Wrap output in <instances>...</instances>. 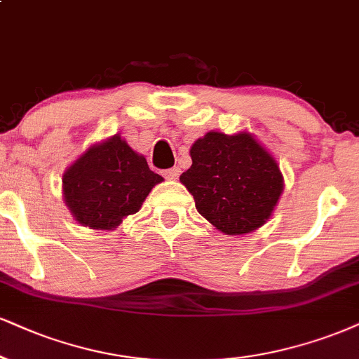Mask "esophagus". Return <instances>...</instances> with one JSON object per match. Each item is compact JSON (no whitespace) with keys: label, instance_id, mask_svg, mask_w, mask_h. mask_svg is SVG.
Returning <instances> with one entry per match:
<instances>
[{"label":"esophagus","instance_id":"34e87169","mask_svg":"<svg viewBox=\"0 0 359 359\" xmlns=\"http://www.w3.org/2000/svg\"><path fill=\"white\" fill-rule=\"evenodd\" d=\"M163 175H165L166 178H170V180H176L180 176V168L172 166V168H170V170H166L165 172H163Z\"/></svg>","mask_w":359,"mask_h":359}]
</instances>
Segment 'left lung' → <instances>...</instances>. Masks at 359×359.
I'll return each instance as SVG.
<instances>
[{
    "instance_id": "left-lung-1",
    "label": "left lung",
    "mask_w": 359,
    "mask_h": 359,
    "mask_svg": "<svg viewBox=\"0 0 359 359\" xmlns=\"http://www.w3.org/2000/svg\"><path fill=\"white\" fill-rule=\"evenodd\" d=\"M193 165L180 181L198 213L226 234H245L271 216L283 191L280 166L248 133H206L191 146Z\"/></svg>"
}]
</instances>
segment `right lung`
<instances>
[{
    "label": "right lung",
    "instance_id": "1",
    "mask_svg": "<svg viewBox=\"0 0 359 359\" xmlns=\"http://www.w3.org/2000/svg\"><path fill=\"white\" fill-rule=\"evenodd\" d=\"M163 178L119 136L91 146L63 176L65 201L78 223L113 229L140 210Z\"/></svg>",
    "mask_w": 359,
    "mask_h": 359
}]
</instances>
